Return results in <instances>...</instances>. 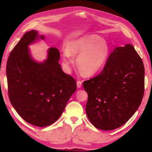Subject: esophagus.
<instances>
[{"label":"esophagus","mask_w":152,"mask_h":152,"mask_svg":"<svg viewBox=\"0 0 152 152\" xmlns=\"http://www.w3.org/2000/svg\"><path fill=\"white\" fill-rule=\"evenodd\" d=\"M82 84V81H80V80H78V81H77V88H81Z\"/></svg>","instance_id":"esophagus-1"}]
</instances>
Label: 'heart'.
Masks as SVG:
<instances>
[{"label": "heart", "mask_w": 152, "mask_h": 152, "mask_svg": "<svg viewBox=\"0 0 152 152\" xmlns=\"http://www.w3.org/2000/svg\"><path fill=\"white\" fill-rule=\"evenodd\" d=\"M110 55L108 44L96 34L83 36L70 41L63 53V63L67 69L75 63L73 56H78V66L85 76L98 73Z\"/></svg>", "instance_id": "1"}]
</instances>
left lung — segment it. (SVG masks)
Here are the masks:
<instances>
[{
    "instance_id": "8db88e82",
    "label": "left lung",
    "mask_w": 152,
    "mask_h": 152,
    "mask_svg": "<svg viewBox=\"0 0 152 152\" xmlns=\"http://www.w3.org/2000/svg\"><path fill=\"white\" fill-rule=\"evenodd\" d=\"M83 86L88 95L86 111L89 121L99 129L114 130L125 124L141 104L142 60L131 44L116 48L102 72Z\"/></svg>"
}]
</instances>
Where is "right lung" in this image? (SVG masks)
<instances>
[{"label": "right lung", "mask_w": 152, "mask_h": 152, "mask_svg": "<svg viewBox=\"0 0 152 152\" xmlns=\"http://www.w3.org/2000/svg\"><path fill=\"white\" fill-rule=\"evenodd\" d=\"M41 38L37 31L27 32L11 51L6 64L8 95L12 105L28 124L46 127L57 121L76 90V82L64 73L56 48L48 50L43 63L32 59L28 46Z\"/></svg>", "instance_id": "obj_1"}]
</instances>
